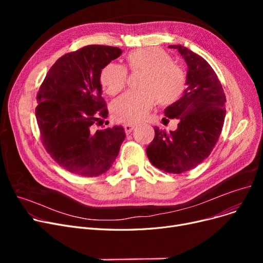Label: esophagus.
Masks as SVG:
<instances>
[{"label": "esophagus", "instance_id": "34e87169", "mask_svg": "<svg viewBox=\"0 0 263 263\" xmlns=\"http://www.w3.org/2000/svg\"><path fill=\"white\" fill-rule=\"evenodd\" d=\"M123 128H124V131H126L127 134L131 133L133 131V129L135 128V124H132V123H124L123 124Z\"/></svg>", "mask_w": 263, "mask_h": 263}]
</instances>
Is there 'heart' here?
Returning <instances> with one entry per match:
<instances>
[{"mask_svg": "<svg viewBox=\"0 0 263 263\" xmlns=\"http://www.w3.org/2000/svg\"><path fill=\"white\" fill-rule=\"evenodd\" d=\"M127 64L132 71H143L141 91L121 96L112 104L114 117L122 122L135 123L143 120L156 102L170 105L181 98L186 88L183 69L172 62L170 55L158 48H142L127 55ZM128 73L121 65L109 63L100 72V83L110 96L122 91Z\"/></svg>", "mask_w": 263, "mask_h": 263, "instance_id": "heart-1", "label": "heart"}]
</instances>
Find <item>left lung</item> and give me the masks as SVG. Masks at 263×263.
Wrapping results in <instances>:
<instances>
[{
	"label": "left lung",
	"instance_id": "obj_1",
	"mask_svg": "<svg viewBox=\"0 0 263 263\" xmlns=\"http://www.w3.org/2000/svg\"><path fill=\"white\" fill-rule=\"evenodd\" d=\"M170 48L178 50L187 65V87L164 110L167 118L178 119L177 130L166 133L155 127V139L146 153L157 168L182 174L196 167L213 150L226 116V96L212 67L200 55L181 45Z\"/></svg>",
	"mask_w": 263,
	"mask_h": 263
}]
</instances>
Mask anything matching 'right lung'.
Here are the masks:
<instances>
[{
    "label": "right lung",
    "instance_id": "1",
    "mask_svg": "<svg viewBox=\"0 0 263 263\" xmlns=\"http://www.w3.org/2000/svg\"><path fill=\"white\" fill-rule=\"evenodd\" d=\"M121 53L98 45L67 53L40 85L35 115L41 142L52 159L72 174L97 177L107 172L126 137L121 126L92 130L108 114L100 72Z\"/></svg>",
    "mask_w": 263,
    "mask_h": 263
}]
</instances>
